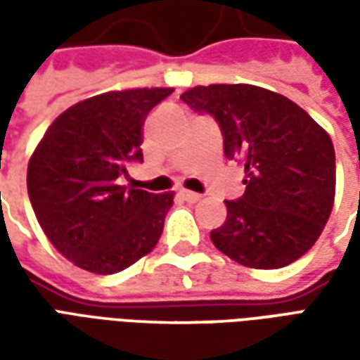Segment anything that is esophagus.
<instances>
[{
  "label": "esophagus",
  "mask_w": 360,
  "mask_h": 360,
  "mask_svg": "<svg viewBox=\"0 0 360 360\" xmlns=\"http://www.w3.org/2000/svg\"><path fill=\"white\" fill-rule=\"evenodd\" d=\"M179 196L183 200H187V202H198V200L202 198L198 193H193V191H181Z\"/></svg>",
  "instance_id": "34e87169"
}]
</instances>
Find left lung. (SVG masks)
<instances>
[{"label": "left lung", "mask_w": 360, "mask_h": 360, "mask_svg": "<svg viewBox=\"0 0 360 360\" xmlns=\"http://www.w3.org/2000/svg\"><path fill=\"white\" fill-rule=\"evenodd\" d=\"M181 100L218 121L224 152L245 167V195L226 200L216 249L257 270H276L316 243L335 196L330 134L285 96L252 84L195 86Z\"/></svg>", "instance_id": "1"}]
</instances>
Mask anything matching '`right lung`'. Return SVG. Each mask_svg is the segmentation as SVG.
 <instances>
[{"label": "right lung", "mask_w": 360, "mask_h": 360, "mask_svg": "<svg viewBox=\"0 0 360 360\" xmlns=\"http://www.w3.org/2000/svg\"><path fill=\"white\" fill-rule=\"evenodd\" d=\"M173 89L115 90L59 115L30 156L27 187L51 245L92 274H117L156 247L173 193L125 187L142 162V125Z\"/></svg>", "instance_id": "add662e5"}]
</instances>
